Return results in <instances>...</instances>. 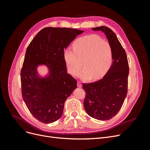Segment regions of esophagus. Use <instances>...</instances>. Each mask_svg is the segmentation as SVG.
<instances>
[{
	"instance_id": "obj_1",
	"label": "esophagus",
	"mask_w": 150,
	"mask_h": 150,
	"mask_svg": "<svg viewBox=\"0 0 150 150\" xmlns=\"http://www.w3.org/2000/svg\"><path fill=\"white\" fill-rule=\"evenodd\" d=\"M78 86L79 88H81L82 87V84L80 82V81H78Z\"/></svg>"
}]
</instances>
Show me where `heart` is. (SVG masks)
Returning <instances> with one entry per match:
<instances>
[{
    "instance_id": "obj_1",
    "label": "heart",
    "mask_w": 150,
    "mask_h": 150,
    "mask_svg": "<svg viewBox=\"0 0 150 150\" xmlns=\"http://www.w3.org/2000/svg\"><path fill=\"white\" fill-rule=\"evenodd\" d=\"M73 50L66 49L64 58L67 69L76 75L83 65L79 76L83 79H99L110 69L113 61V51L108 42L96 34L87 35L77 39L72 44Z\"/></svg>"
}]
</instances>
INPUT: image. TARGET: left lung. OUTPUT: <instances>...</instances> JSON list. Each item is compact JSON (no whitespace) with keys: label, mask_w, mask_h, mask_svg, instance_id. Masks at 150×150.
I'll use <instances>...</instances> for the list:
<instances>
[{"label":"left lung","mask_w":150,"mask_h":150,"mask_svg":"<svg viewBox=\"0 0 150 150\" xmlns=\"http://www.w3.org/2000/svg\"><path fill=\"white\" fill-rule=\"evenodd\" d=\"M92 29L106 35L112 48L113 62L103 79L83 84L86 93L84 106L91 117L105 121L114 117L123 104L128 93L129 64L125 49L111 29L101 26Z\"/></svg>","instance_id":"left-lung-1"}]
</instances>
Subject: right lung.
Listing matches in <instances>:
<instances>
[{
	"mask_svg": "<svg viewBox=\"0 0 150 150\" xmlns=\"http://www.w3.org/2000/svg\"><path fill=\"white\" fill-rule=\"evenodd\" d=\"M83 30L48 27L40 30L26 50L21 71L22 96L35 118L51 123L61 117L66 99L77 88L76 79L67 73L64 51ZM46 65L50 74L38 78L36 68Z\"/></svg>",
	"mask_w": 150,
	"mask_h": 150,
	"instance_id": "add662e5",
	"label": "right lung"
}]
</instances>
